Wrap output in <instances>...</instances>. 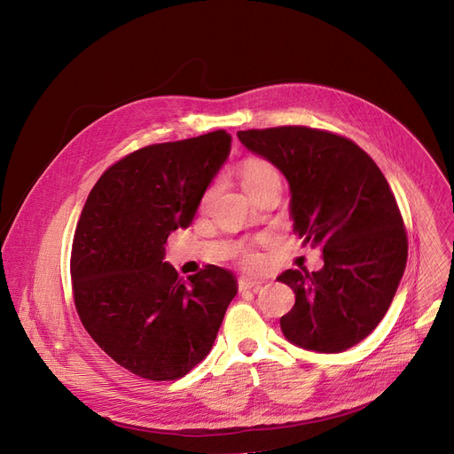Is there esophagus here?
Segmentation results:
<instances>
[{
  "instance_id": "1",
  "label": "esophagus",
  "mask_w": 454,
  "mask_h": 454,
  "mask_svg": "<svg viewBox=\"0 0 454 454\" xmlns=\"http://www.w3.org/2000/svg\"><path fill=\"white\" fill-rule=\"evenodd\" d=\"M263 283H265L263 279L243 276V278H239V291H254V293H255Z\"/></svg>"
}]
</instances>
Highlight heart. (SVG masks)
<instances>
[{
    "label": "heart",
    "instance_id": "1",
    "mask_svg": "<svg viewBox=\"0 0 454 454\" xmlns=\"http://www.w3.org/2000/svg\"><path fill=\"white\" fill-rule=\"evenodd\" d=\"M276 178H279L276 167H272L269 161L261 158H248L241 167V184H243V189L247 191V195H252L255 189ZM257 259L259 257L255 254L252 252L247 254V261L250 265H255Z\"/></svg>",
    "mask_w": 454,
    "mask_h": 454
}]
</instances>
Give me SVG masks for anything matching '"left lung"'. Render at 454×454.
<instances>
[{"mask_svg": "<svg viewBox=\"0 0 454 454\" xmlns=\"http://www.w3.org/2000/svg\"><path fill=\"white\" fill-rule=\"evenodd\" d=\"M243 145L270 161L291 189V219L324 267L278 276L296 301L279 325L291 344L340 353L383 320L407 267V233L390 185L353 141L307 127L239 130Z\"/></svg>", "mask_w": 454, "mask_h": 454, "instance_id": "1", "label": "left lung"}]
</instances>
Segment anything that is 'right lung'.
<instances>
[{
    "mask_svg": "<svg viewBox=\"0 0 454 454\" xmlns=\"http://www.w3.org/2000/svg\"><path fill=\"white\" fill-rule=\"evenodd\" d=\"M231 136L215 130L139 149L90 191L71 250L75 307L90 337L149 380L184 377L209 353L230 301L231 270L207 265L184 281L163 261L226 163Z\"/></svg>",
    "mask_w": 454,
    "mask_h": 454,
    "instance_id": "1",
    "label": "right lung"
}]
</instances>
